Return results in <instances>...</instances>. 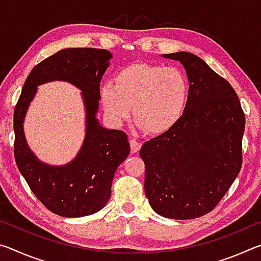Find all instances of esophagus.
<instances>
[{
    "instance_id": "obj_1",
    "label": "esophagus",
    "mask_w": 261,
    "mask_h": 261,
    "mask_svg": "<svg viewBox=\"0 0 261 261\" xmlns=\"http://www.w3.org/2000/svg\"><path fill=\"white\" fill-rule=\"evenodd\" d=\"M130 147H131V152L132 153H137L141 147V144L139 141H137L136 139H130Z\"/></svg>"
}]
</instances>
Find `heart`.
<instances>
[{"mask_svg": "<svg viewBox=\"0 0 261 261\" xmlns=\"http://www.w3.org/2000/svg\"><path fill=\"white\" fill-rule=\"evenodd\" d=\"M189 81L182 70L149 63H132L118 70L114 84L101 87V103L115 124L134 121L152 136L177 125L189 98Z\"/></svg>", "mask_w": 261, "mask_h": 261, "instance_id": "b5f03b06", "label": "heart"}]
</instances>
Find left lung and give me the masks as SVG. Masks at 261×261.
I'll list each match as a JSON object with an SVG mask.
<instances>
[{
	"label": "left lung",
	"mask_w": 261,
	"mask_h": 261,
	"mask_svg": "<svg viewBox=\"0 0 261 261\" xmlns=\"http://www.w3.org/2000/svg\"><path fill=\"white\" fill-rule=\"evenodd\" d=\"M162 57L180 62L190 92L177 125L140 149L145 193L163 218L196 219L219 204L240 174L245 116L230 84L200 57L187 51Z\"/></svg>",
	"instance_id": "1"
}]
</instances>
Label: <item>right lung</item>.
<instances>
[{
	"label": "right lung",
	"instance_id": "add662e5",
	"mask_svg": "<svg viewBox=\"0 0 261 261\" xmlns=\"http://www.w3.org/2000/svg\"><path fill=\"white\" fill-rule=\"evenodd\" d=\"M112 53L95 48H67L47 57L32 69L14 113L15 159L35 197L48 210L64 218H81L102 210L112 193L117 167L130 153L125 132L106 129L96 117L100 82L109 67ZM70 82L82 92L86 109V137L73 160L62 166L39 161L23 132L25 113L42 83Z\"/></svg>",
	"mask_w": 261,
	"mask_h": 261
}]
</instances>
